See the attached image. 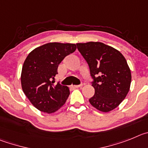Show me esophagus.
Returning a JSON list of instances; mask_svg holds the SVG:
<instances>
[{"instance_id": "obj_1", "label": "esophagus", "mask_w": 148, "mask_h": 148, "mask_svg": "<svg viewBox=\"0 0 148 148\" xmlns=\"http://www.w3.org/2000/svg\"><path fill=\"white\" fill-rule=\"evenodd\" d=\"M71 87L73 88H80L81 86H71Z\"/></svg>"}]
</instances>
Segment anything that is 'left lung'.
<instances>
[{
	"label": "left lung",
	"mask_w": 148,
	"mask_h": 148,
	"mask_svg": "<svg viewBox=\"0 0 148 148\" xmlns=\"http://www.w3.org/2000/svg\"><path fill=\"white\" fill-rule=\"evenodd\" d=\"M77 49L90 69L95 93L89 99L90 105L102 112L119 106L130 89L131 74L124 56L102 42L77 43Z\"/></svg>",
	"instance_id": "obj_1"
}]
</instances>
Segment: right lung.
Masks as SVG:
<instances>
[{
	"label": "right lung",
	"instance_id": "add662e5",
	"mask_svg": "<svg viewBox=\"0 0 148 148\" xmlns=\"http://www.w3.org/2000/svg\"><path fill=\"white\" fill-rule=\"evenodd\" d=\"M77 49L73 43L49 42L34 49L22 68L21 85L33 106L42 112L59 110L70 94L69 88L58 82L54 85L58 68L66 56Z\"/></svg>",
	"mask_w": 148,
	"mask_h": 148
}]
</instances>
